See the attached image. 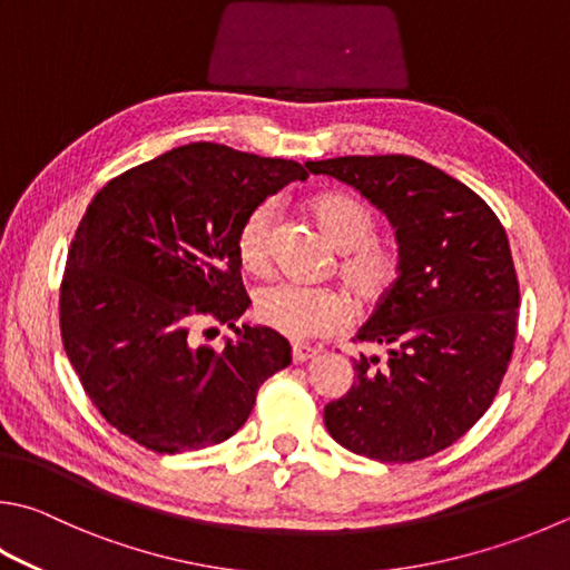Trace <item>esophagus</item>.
Returning <instances> with one entry per match:
<instances>
[{
	"label": "esophagus",
	"instance_id": "34e87169",
	"mask_svg": "<svg viewBox=\"0 0 570 570\" xmlns=\"http://www.w3.org/2000/svg\"><path fill=\"white\" fill-rule=\"evenodd\" d=\"M321 354L318 348H312V346H294L292 348V358H294V364H304V361H312V358H316Z\"/></svg>",
	"mask_w": 570,
	"mask_h": 570
}]
</instances>
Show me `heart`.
Returning <instances> with one entry per match:
<instances>
[{
	"instance_id": "1",
	"label": "heart",
	"mask_w": 570,
	"mask_h": 570,
	"mask_svg": "<svg viewBox=\"0 0 570 570\" xmlns=\"http://www.w3.org/2000/svg\"><path fill=\"white\" fill-rule=\"evenodd\" d=\"M324 239L341 254L338 276L358 304H374L399 276V258L376 242V219L346 194H321L308 204ZM274 204L264 202L246 216L236 234V256L246 272H266L272 258ZM256 318L288 341L326 336L344 326L346 298L328 288L274 284L256 296Z\"/></svg>"
}]
</instances>
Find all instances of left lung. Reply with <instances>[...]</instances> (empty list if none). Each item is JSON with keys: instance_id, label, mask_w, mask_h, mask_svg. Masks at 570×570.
I'll return each mask as SVG.
<instances>
[{"instance_id": "8db88e82", "label": "left lung", "mask_w": 570, "mask_h": 570, "mask_svg": "<svg viewBox=\"0 0 570 570\" xmlns=\"http://www.w3.org/2000/svg\"><path fill=\"white\" fill-rule=\"evenodd\" d=\"M386 216L399 278L356 338L354 386L326 403L331 439L358 456L409 463L451 446L489 411L513 354L519 282L491 206L431 164L386 157L306 161Z\"/></svg>"}]
</instances>
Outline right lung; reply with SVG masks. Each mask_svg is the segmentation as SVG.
I'll use <instances>...</instances> for the list:
<instances>
[{
  "label": "right lung",
  "mask_w": 570,
  "mask_h": 570,
  "mask_svg": "<svg viewBox=\"0 0 570 570\" xmlns=\"http://www.w3.org/2000/svg\"><path fill=\"white\" fill-rule=\"evenodd\" d=\"M306 177L292 159L194 141L119 174L89 204L61 282V341L124 436L159 453L222 443L292 364L282 334L236 326L252 304L236 234L266 196ZM204 317L235 331L222 350L195 338Z\"/></svg>",
  "instance_id": "right-lung-1"
}]
</instances>
